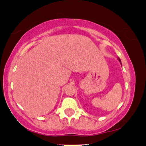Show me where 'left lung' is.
Returning <instances> with one entry per match:
<instances>
[{
    "mask_svg": "<svg viewBox=\"0 0 146 146\" xmlns=\"http://www.w3.org/2000/svg\"><path fill=\"white\" fill-rule=\"evenodd\" d=\"M118 60H119V61L120 62H121V59H120V58H118ZM121 65H122V64H121Z\"/></svg>",
    "mask_w": 146,
    "mask_h": 146,
    "instance_id": "8db88e82",
    "label": "left lung"
}]
</instances>
